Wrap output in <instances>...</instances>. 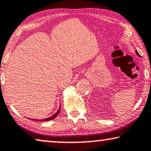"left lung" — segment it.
<instances>
[{
	"label": "left lung",
	"mask_w": 151,
	"mask_h": 151,
	"mask_svg": "<svg viewBox=\"0 0 151 151\" xmlns=\"http://www.w3.org/2000/svg\"><path fill=\"white\" fill-rule=\"evenodd\" d=\"M135 53H136L137 55V56H139V57H140V55L138 53V52H137V50H136V51H135Z\"/></svg>",
	"instance_id": "1"
}]
</instances>
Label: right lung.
I'll use <instances>...</instances> for the list:
<instances>
[{"label":"right lung","instance_id":"add662e5","mask_svg":"<svg viewBox=\"0 0 151 151\" xmlns=\"http://www.w3.org/2000/svg\"><path fill=\"white\" fill-rule=\"evenodd\" d=\"M59 111H60V109H59L58 110H57V111L56 112V113H55L53 116H51V117H49V118H48L43 119V120H39V121H48V120H53V119H54L55 118H56V117H57V116L58 115V114H59Z\"/></svg>","mask_w":151,"mask_h":151}]
</instances>
